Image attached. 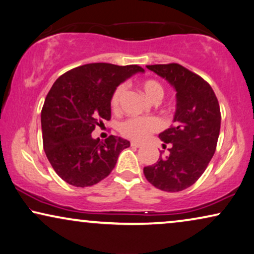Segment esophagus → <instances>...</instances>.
<instances>
[{
  "label": "esophagus",
  "mask_w": 254,
  "mask_h": 254,
  "mask_svg": "<svg viewBox=\"0 0 254 254\" xmlns=\"http://www.w3.org/2000/svg\"><path fill=\"white\" fill-rule=\"evenodd\" d=\"M131 146H132V147H140L141 144L137 143V141H131Z\"/></svg>",
  "instance_id": "obj_1"
}]
</instances>
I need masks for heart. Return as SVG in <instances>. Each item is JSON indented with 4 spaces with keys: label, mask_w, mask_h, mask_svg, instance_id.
<instances>
[{
    "label": "heart",
    "mask_w": 254,
    "mask_h": 254,
    "mask_svg": "<svg viewBox=\"0 0 254 254\" xmlns=\"http://www.w3.org/2000/svg\"><path fill=\"white\" fill-rule=\"evenodd\" d=\"M139 87L147 99L151 100L152 102H158L164 96V87L157 80L147 79L140 81ZM124 94V84H120L115 88L110 97V106L114 110H117L120 108ZM160 122L154 117H132L122 123L121 132L123 136L131 138V139L144 140L151 133L160 129Z\"/></svg>",
    "instance_id": "obj_1"
}]
</instances>
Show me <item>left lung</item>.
I'll return each instance as SVG.
<instances>
[{"label": "left lung", "instance_id": "obj_1", "mask_svg": "<svg viewBox=\"0 0 254 254\" xmlns=\"http://www.w3.org/2000/svg\"><path fill=\"white\" fill-rule=\"evenodd\" d=\"M148 69L167 80L177 92L174 124L159 134L171 144L170 155L152 166L144 175L155 188L181 191L203 174L216 151L221 110L214 90L207 81L179 64L148 65Z\"/></svg>", "mask_w": 254, "mask_h": 254}]
</instances>
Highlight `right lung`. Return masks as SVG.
I'll list each match as a JSON object with an SVG mask.
<instances>
[{"instance_id": "add662e5", "label": "right lung", "mask_w": 254, "mask_h": 254, "mask_svg": "<svg viewBox=\"0 0 254 254\" xmlns=\"http://www.w3.org/2000/svg\"><path fill=\"white\" fill-rule=\"evenodd\" d=\"M140 66L95 63L75 67L57 79L42 109L44 151L56 173L75 187H89L114 170L130 141L109 136L94 139L92 132L111 118L115 88Z\"/></svg>"}]
</instances>
